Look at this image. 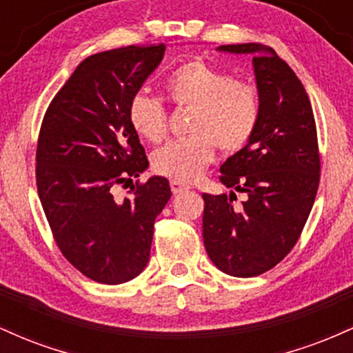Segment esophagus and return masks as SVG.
I'll list each match as a JSON object with an SVG mask.
<instances>
[{
	"instance_id": "1",
	"label": "esophagus",
	"mask_w": 353,
	"mask_h": 353,
	"mask_svg": "<svg viewBox=\"0 0 353 353\" xmlns=\"http://www.w3.org/2000/svg\"><path fill=\"white\" fill-rule=\"evenodd\" d=\"M171 189H172V194H181V192H184V190L190 189V185L184 184V182H179V181H171Z\"/></svg>"
}]
</instances>
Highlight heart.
<instances>
[{
	"label": "heart",
	"mask_w": 353,
	"mask_h": 353,
	"mask_svg": "<svg viewBox=\"0 0 353 353\" xmlns=\"http://www.w3.org/2000/svg\"><path fill=\"white\" fill-rule=\"evenodd\" d=\"M164 89L177 106L192 108L189 132L156 151L154 171L172 181L192 182L212 163L216 144L232 152L249 143L259 116L257 91L252 84L232 79L201 59L188 61L168 74ZM129 123L141 139L159 143L168 131L163 101L139 91L129 101Z\"/></svg>",
	"instance_id": "b5f03b06"
}]
</instances>
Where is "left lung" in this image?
Instances as JSON below:
<instances>
[{
	"instance_id": "1",
	"label": "left lung",
	"mask_w": 353,
	"mask_h": 353,
	"mask_svg": "<svg viewBox=\"0 0 353 353\" xmlns=\"http://www.w3.org/2000/svg\"><path fill=\"white\" fill-rule=\"evenodd\" d=\"M217 51L252 56L261 116L249 143L221 165L222 184L248 199L234 208L233 190L202 194V237L219 270L254 277L277 265L305 225L320 179L317 129L305 88L272 48L244 43Z\"/></svg>"
}]
</instances>
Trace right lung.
<instances>
[{"mask_svg": "<svg viewBox=\"0 0 353 353\" xmlns=\"http://www.w3.org/2000/svg\"><path fill=\"white\" fill-rule=\"evenodd\" d=\"M164 43L89 56L44 114L36 149V184L64 257L99 283H124L149 262L154 222L171 199L165 177L131 185L117 202L116 184L149 168L129 123V101L164 58Z\"/></svg>", "mask_w": 353, "mask_h": 353, "instance_id": "1", "label": "right lung"}]
</instances>
